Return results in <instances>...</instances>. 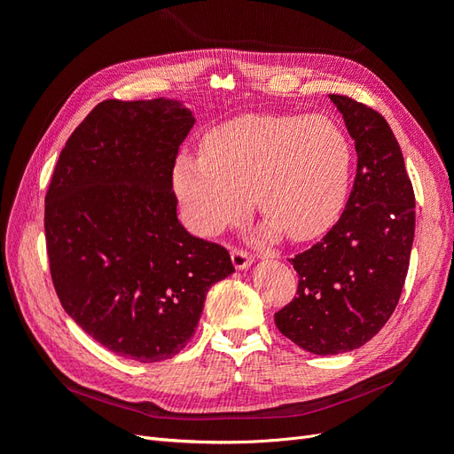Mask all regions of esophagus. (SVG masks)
<instances>
[{
  "label": "esophagus",
  "mask_w": 454,
  "mask_h": 454,
  "mask_svg": "<svg viewBox=\"0 0 454 454\" xmlns=\"http://www.w3.org/2000/svg\"><path fill=\"white\" fill-rule=\"evenodd\" d=\"M231 259H232V265H235V269H239V270L248 269L254 263V257L242 250H232Z\"/></svg>",
  "instance_id": "obj_1"
}]
</instances>
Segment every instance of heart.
<instances>
[{"mask_svg": "<svg viewBox=\"0 0 454 454\" xmlns=\"http://www.w3.org/2000/svg\"><path fill=\"white\" fill-rule=\"evenodd\" d=\"M352 145L322 115H242L214 129L202 153L182 151L172 185L185 223L212 237L248 212L252 195L265 237L322 235L347 197Z\"/></svg>", "mask_w": 454, "mask_h": 454, "instance_id": "b5f03b06", "label": "heart"}]
</instances>
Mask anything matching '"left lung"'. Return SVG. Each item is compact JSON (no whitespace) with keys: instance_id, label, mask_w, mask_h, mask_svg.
Masks as SVG:
<instances>
[{"instance_id":"1","label":"left lung","mask_w":454,"mask_h":454,"mask_svg":"<svg viewBox=\"0 0 454 454\" xmlns=\"http://www.w3.org/2000/svg\"><path fill=\"white\" fill-rule=\"evenodd\" d=\"M358 155L345 212L292 261L297 297L274 314L280 333L318 356L360 348L400 301L415 239V193L400 144L380 114L329 94Z\"/></svg>"}]
</instances>
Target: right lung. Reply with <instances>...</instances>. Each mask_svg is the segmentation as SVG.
Wrapping results in <instances>:
<instances>
[{
	"mask_svg": "<svg viewBox=\"0 0 454 454\" xmlns=\"http://www.w3.org/2000/svg\"><path fill=\"white\" fill-rule=\"evenodd\" d=\"M195 117L180 100H106L67 138L45 197L54 290L122 358L153 364L193 337L229 252L189 235L172 170Z\"/></svg>",
	"mask_w": 454,
	"mask_h": 454,
	"instance_id": "right-lung-1",
	"label": "right lung"
}]
</instances>
